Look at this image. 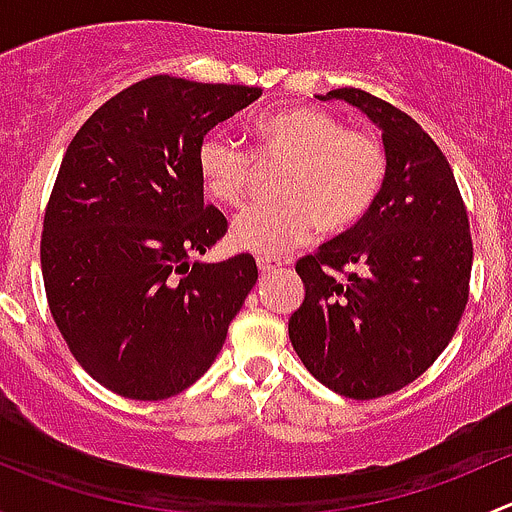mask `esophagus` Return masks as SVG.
I'll use <instances>...</instances> for the list:
<instances>
[{"label": "esophagus", "instance_id": "obj_1", "mask_svg": "<svg viewBox=\"0 0 512 512\" xmlns=\"http://www.w3.org/2000/svg\"><path fill=\"white\" fill-rule=\"evenodd\" d=\"M282 265H285V262L277 260V257H270V255L257 257V270H260L262 275H270V272L282 270Z\"/></svg>", "mask_w": 512, "mask_h": 512}]
</instances>
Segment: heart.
Returning a JSON list of instances; mask_svg holds the SVG:
<instances>
[{
	"label": "heart",
	"instance_id": "obj_1",
	"mask_svg": "<svg viewBox=\"0 0 512 512\" xmlns=\"http://www.w3.org/2000/svg\"><path fill=\"white\" fill-rule=\"evenodd\" d=\"M256 158L223 133L200 141L195 163L215 203L237 208L247 198L257 163L282 160L277 200L242 210L230 227L237 250L280 255L314 230H349L379 198L386 180V151L371 133L344 128L332 113L292 106L267 113L255 126Z\"/></svg>",
	"mask_w": 512,
	"mask_h": 512
}]
</instances>
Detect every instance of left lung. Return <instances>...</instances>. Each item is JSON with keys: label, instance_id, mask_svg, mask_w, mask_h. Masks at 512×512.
<instances>
[{"label": "left lung", "instance_id": "left-lung-1", "mask_svg": "<svg viewBox=\"0 0 512 512\" xmlns=\"http://www.w3.org/2000/svg\"><path fill=\"white\" fill-rule=\"evenodd\" d=\"M319 98H342L381 128L386 180L359 223L297 262L304 302L289 339L327 389L379 399L456 334L473 265L468 213L446 156L409 113L361 89Z\"/></svg>", "mask_w": 512, "mask_h": 512}]
</instances>
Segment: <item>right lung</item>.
Wrapping results in <instances>:
<instances>
[{
    "label": "right lung",
    "instance_id": "obj_1",
    "mask_svg": "<svg viewBox=\"0 0 512 512\" xmlns=\"http://www.w3.org/2000/svg\"><path fill=\"white\" fill-rule=\"evenodd\" d=\"M257 86L151 76L108 98L66 148L41 275L71 354L101 386L160 401L200 379L257 282L252 255L200 262L227 232L203 200L200 141Z\"/></svg>",
    "mask_w": 512,
    "mask_h": 512
}]
</instances>
